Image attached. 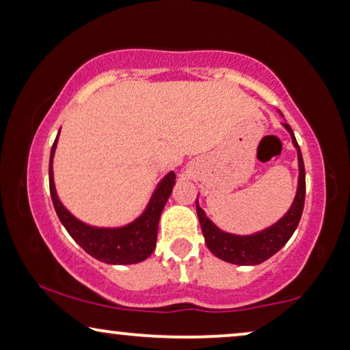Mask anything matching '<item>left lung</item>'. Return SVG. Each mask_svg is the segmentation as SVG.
Listing matches in <instances>:
<instances>
[{
  "label": "left lung",
  "instance_id": "left-lung-1",
  "mask_svg": "<svg viewBox=\"0 0 350 350\" xmlns=\"http://www.w3.org/2000/svg\"><path fill=\"white\" fill-rule=\"evenodd\" d=\"M284 129L291 133L293 143L297 149V159H299V186L296 198L291 208L286 212L283 219L271 225L270 228H265L258 231L256 234L249 236H239L225 233L220 228L212 224L207 219L206 214L201 207L198 206L196 201V212L199 217V224H201V230L206 239V244L214 256H217L221 260L230 262V264L236 265H257L270 258L273 254L280 251L286 243L289 241L294 231H296L299 220L302 217L304 211V201H306V169H304V159L301 148L296 142L291 126L288 124H283Z\"/></svg>",
  "mask_w": 350,
  "mask_h": 350
}]
</instances>
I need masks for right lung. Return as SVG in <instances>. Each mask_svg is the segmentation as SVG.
Wrapping results in <instances>:
<instances>
[{
	"mask_svg": "<svg viewBox=\"0 0 350 350\" xmlns=\"http://www.w3.org/2000/svg\"><path fill=\"white\" fill-rule=\"evenodd\" d=\"M57 138L59 133L54 139L51 157H49V193H51L59 220L69 231L74 241L90 256L106 262V264L129 265L138 264V262L148 258L156 249L159 219H161L167 199H169L175 185L174 172L167 174L164 180L157 185V189L154 191L146 211L135 221L122 226V228H96V226H90L75 219L59 201L53 178V157L54 151H56Z\"/></svg>",
	"mask_w": 350,
	"mask_h": 350,
	"instance_id": "add662e5",
	"label": "right lung"
}]
</instances>
